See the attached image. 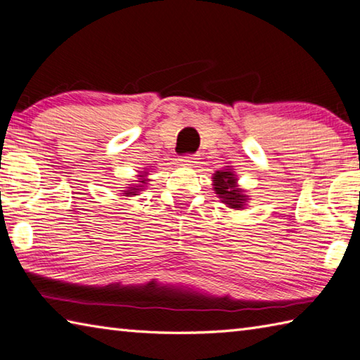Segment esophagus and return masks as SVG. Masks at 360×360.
<instances>
[{"instance_id": "esophagus-1", "label": "esophagus", "mask_w": 360, "mask_h": 360, "mask_svg": "<svg viewBox=\"0 0 360 360\" xmlns=\"http://www.w3.org/2000/svg\"><path fill=\"white\" fill-rule=\"evenodd\" d=\"M195 160H197V158H195V155H192V154H188V155H184V158L181 159V163H182V165H193Z\"/></svg>"}]
</instances>
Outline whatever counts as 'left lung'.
Instances as JSON below:
<instances>
[{
    "label": "left lung",
    "mask_w": 360,
    "mask_h": 360,
    "mask_svg": "<svg viewBox=\"0 0 360 360\" xmlns=\"http://www.w3.org/2000/svg\"><path fill=\"white\" fill-rule=\"evenodd\" d=\"M214 192L217 193L220 201L230 209H244L247 206L248 198L247 192L238 184V176L233 172L231 167L219 169L212 174Z\"/></svg>",
    "instance_id": "1"
}]
</instances>
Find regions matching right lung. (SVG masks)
Returning a JSON list of instances; mask_svg holds the SVG:
<instances>
[{
  "label": "right lung",
  "mask_w": 360,
  "mask_h": 360,
  "mask_svg": "<svg viewBox=\"0 0 360 360\" xmlns=\"http://www.w3.org/2000/svg\"><path fill=\"white\" fill-rule=\"evenodd\" d=\"M148 174H149L148 168H145L143 172H140L139 178H136V181H135V184H127V187L124 188V191H121L122 197H135V195H139L140 192H143V188H146L148 182H149Z\"/></svg>",
  "instance_id": "right-lung-1"
}]
</instances>
